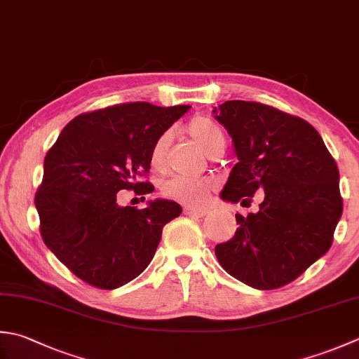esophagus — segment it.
<instances>
[{
	"label": "esophagus",
	"mask_w": 359,
	"mask_h": 359,
	"mask_svg": "<svg viewBox=\"0 0 359 359\" xmlns=\"http://www.w3.org/2000/svg\"><path fill=\"white\" fill-rule=\"evenodd\" d=\"M184 213H185V215H189V216H198V217H202V216L208 215V210H198V208L185 207V208H184Z\"/></svg>",
	"instance_id": "1"
}]
</instances>
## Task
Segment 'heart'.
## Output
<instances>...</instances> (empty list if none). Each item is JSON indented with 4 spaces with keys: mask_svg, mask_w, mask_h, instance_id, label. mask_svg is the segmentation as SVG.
Returning <instances> with one entry per match:
<instances>
[{
    "mask_svg": "<svg viewBox=\"0 0 359 359\" xmlns=\"http://www.w3.org/2000/svg\"><path fill=\"white\" fill-rule=\"evenodd\" d=\"M188 135L198 143L207 156H213L216 152H222L226 147V138H224L222 129L213 119L207 116H196L187 126ZM168 147H170V133L165 132L156 140L151 151V163L160 168L165 163ZM216 188V182L210 177L201 179H187L174 177L166 179L161 184V193L165 198L182 203L185 207H203L210 202L212 193Z\"/></svg>",
    "mask_w": 359,
    "mask_h": 359,
    "instance_id": "b5f03b06",
    "label": "heart"
}]
</instances>
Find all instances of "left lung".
<instances>
[{"label": "left lung", "mask_w": 359, "mask_h": 359, "mask_svg": "<svg viewBox=\"0 0 359 359\" xmlns=\"http://www.w3.org/2000/svg\"><path fill=\"white\" fill-rule=\"evenodd\" d=\"M213 114L238 157L221 198L248 205L264 189L257 213L235 215V236L216 245V258L240 282L277 290L332 248L342 215L338 165L310 123L272 105L227 101Z\"/></svg>", "instance_id": "obj_1"}]
</instances>
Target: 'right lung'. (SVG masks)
Returning a JSON list of instances; mask_svg holds the SVG:
<instances>
[{
    "label": "right lung",
    "mask_w": 359,
    "mask_h": 359,
    "mask_svg": "<svg viewBox=\"0 0 359 359\" xmlns=\"http://www.w3.org/2000/svg\"><path fill=\"white\" fill-rule=\"evenodd\" d=\"M189 105L124 102L72 119L48 151L35 194L40 233L60 262L83 282L115 290L138 277L156 254L161 230L182 213L174 201L143 210L119 207L116 193L149 194L140 182L151 170L156 140Z\"/></svg>",
    "instance_id": "add662e5"
}]
</instances>
